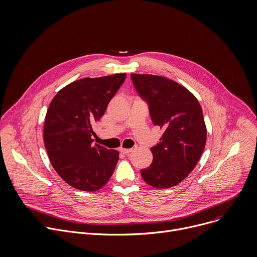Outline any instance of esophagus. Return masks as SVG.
Returning a JSON list of instances; mask_svg holds the SVG:
<instances>
[{
    "label": "esophagus",
    "mask_w": 257,
    "mask_h": 257,
    "mask_svg": "<svg viewBox=\"0 0 257 257\" xmlns=\"http://www.w3.org/2000/svg\"><path fill=\"white\" fill-rule=\"evenodd\" d=\"M119 152L123 153V154H129L130 152H132V149H124V148H121V149H119Z\"/></svg>",
    "instance_id": "1"
}]
</instances>
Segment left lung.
<instances>
[{"mask_svg":"<svg viewBox=\"0 0 257 257\" xmlns=\"http://www.w3.org/2000/svg\"><path fill=\"white\" fill-rule=\"evenodd\" d=\"M139 94L149 102L153 123L162 129L153 147V162L143 179L157 189L181 183L196 166L206 147L207 127L196 97L184 85L165 76L131 74Z\"/></svg>","mask_w":257,"mask_h":257,"instance_id":"8db88e82","label":"left lung"}]
</instances>
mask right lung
I'll return each mask as SVG.
<instances>
[{
	"label": "right lung",
	"mask_w": 257,
	"mask_h": 257,
	"mask_svg": "<svg viewBox=\"0 0 257 257\" xmlns=\"http://www.w3.org/2000/svg\"><path fill=\"white\" fill-rule=\"evenodd\" d=\"M126 73L85 77L61 89L47 108L43 139L51 165L68 184L97 191L110 179L118 152L93 145L94 124L104 114Z\"/></svg>",
	"instance_id": "add662e5"
}]
</instances>
